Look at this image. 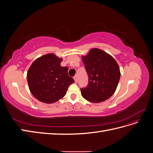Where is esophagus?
<instances>
[{"label": "esophagus", "mask_w": 153, "mask_h": 153, "mask_svg": "<svg viewBox=\"0 0 153 153\" xmlns=\"http://www.w3.org/2000/svg\"><path fill=\"white\" fill-rule=\"evenodd\" d=\"M73 78H74V80H75V83H76L77 82H78V79H77V76L76 75V76H75L73 77Z\"/></svg>", "instance_id": "1"}]
</instances>
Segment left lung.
<instances>
[{
    "mask_svg": "<svg viewBox=\"0 0 153 153\" xmlns=\"http://www.w3.org/2000/svg\"><path fill=\"white\" fill-rule=\"evenodd\" d=\"M82 61L89 84L81 89L83 98L91 103H100L110 98L117 89L121 73L115 60L98 48H92Z\"/></svg>",
    "mask_w": 153,
    "mask_h": 153,
    "instance_id": "left-lung-1",
    "label": "left lung"
}]
</instances>
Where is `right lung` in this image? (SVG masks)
<instances>
[{
	"label": "right lung",
	"instance_id": "right-lung-1",
	"mask_svg": "<svg viewBox=\"0 0 153 153\" xmlns=\"http://www.w3.org/2000/svg\"><path fill=\"white\" fill-rule=\"evenodd\" d=\"M62 61L55 54L48 53L36 59L29 69L27 77L30 91L41 102H56L75 82L68 75V68L61 66Z\"/></svg>",
	"mask_w": 153,
	"mask_h": 153
}]
</instances>
